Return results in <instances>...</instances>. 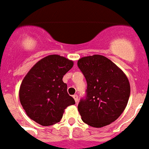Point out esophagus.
I'll return each mask as SVG.
<instances>
[{
  "label": "esophagus",
  "mask_w": 149,
  "mask_h": 149,
  "mask_svg": "<svg viewBox=\"0 0 149 149\" xmlns=\"http://www.w3.org/2000/svg\"><path fill=\"white\" fill-rule=\"evenodd\" d=\"M73 98H74V100H75V102H76V103H78V100H79V99H78V96H77V94L73 95Z\"/></svg>",
  "instance_id": "obj_1"
}]
</instances>
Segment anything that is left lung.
I'll return each instance as SVG.
<instances>
[{"instance_id": "left-lung-1", "label": "left lung", "mask_w": 149, "mask_h": 149, "mask_svg": "<svg viewBox=\"0 0 149 149\" xmlns=\"http://www.w3.org/2000/svg\"><path fill=\"white\" fill-rule=\"evenodd\" d=\"M87 83L86 97L78 104L82 120L102 127L117 120L127 106L129 80L125 73L101 55L85 56L77 62Z\"/></svg>"}]
</instances>
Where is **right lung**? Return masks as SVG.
<instances>
[{"instance_id":"add662e5","label":"right lung","mask_w":149,"mask_h":149,"mask_svg":"<svg viewBox=\"0 0 149 149\" xmlns=\"http://www.w3.org/2000/svg\"><path fill=\"white\" fill-rule=\"evenodd\" d=\"M73 61L49 55L36 63L20 86L19 99L26 114L39 125L49 126L60 121L65 109L75 104L68 94L63 76Z\"/></svg>"}]
</instances>
